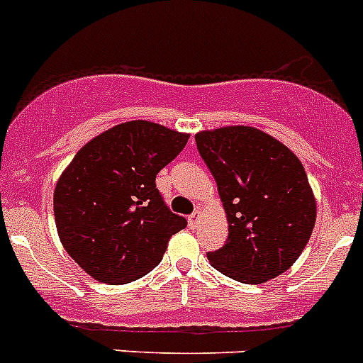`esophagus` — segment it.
<instances>
[{
	"label": "esophagus",
	"mask_w": 363,
	"mask_h": 363,
	"mask_svg": "<svg viewBox=\"0 0 363 363\" xmlns=\"http://www.w3.org/2000/svg\"><path fill=\"white\" fill-rule=\"evenodd\" d=\"M199 219H201V212H199V211H194V212H192V214L189 216V218H187V221H189V227H192V228H194V227H198Z\"/></svg>",
	"instance_id": "obj_1"
}]
</instances>
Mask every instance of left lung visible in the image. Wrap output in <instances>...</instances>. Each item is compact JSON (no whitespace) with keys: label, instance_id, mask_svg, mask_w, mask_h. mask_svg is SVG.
Segmentation results:
<instances>
[{"label":"left lung","instance_id":"1","mask_svg":"<svg viewBox=\"0 0 363 363\" xmlns=\"http://www.w3.org/2000/svg\"><path fill=\"white\" fill-rule=\"evenodd\" d=\"M198 151L218 184L227 242L208 262L245 284L286 272L311 238L317 201L295 152L252 125L196 133Z\"/></svg>","mask_w":363,"mask_h":363}]
</instances>
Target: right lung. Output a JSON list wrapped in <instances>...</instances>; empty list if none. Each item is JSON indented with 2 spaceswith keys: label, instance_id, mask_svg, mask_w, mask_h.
<instances>
[{
  "label": "right lung",
  "instance_id": "right-lung-1",
  "mask_svg": "<svg viewBox=\"0 0 363 363\" xmlns=\"http://www.w3.org/2000/svg\"><path fill=\"white\" fill-rule=\"evenodd\" d=\"M187 140V133L156 122H124L82 145L59 176V239L95 281L128 284L144 277L162 261L169 239L187 227L155 184Z\"/></svg>",
  "mask_w": 363,
  "mask_h": 363
}]
</instances>
